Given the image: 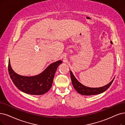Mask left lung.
Listing matches in <instances>:
<instances>
[{
    "label": "left lung",
    "mask_w": 125,
    "mask_h": 125,
    "mask_svg": "<svg viewBox=\"0 0 125 125\" xmlns=\"http://www.w3.org/2000/svg\"><path fill=\"white\" fill-rule=\"evenodd\" d=\"M70 73L71 78L73 87L78 93L83 95H96L104 92L111 85L114 79V78L113 80H112V81L110 82V83H109L107 85L104 87L99 88H90L84 86L81 83H80L75 78V77L74 76L71 71H70Z\"/></svg>",
    "instance_id": "8db88e82"
}]
</instances>
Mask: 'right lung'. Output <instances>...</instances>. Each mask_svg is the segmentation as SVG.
Wrapping results in <instances>:
<instances>
[{"label": "right lung", "instance_id": "add662e5", "mask_svg": "<svg viewBox=\"0 0 125 125\" xmlns=\"http://www.w3.org/2000/svg\"><path fill=\"white\" fill-rule=\"evenodd\" d=\"M62 63V61H57L50 64L41 74L33 76H24L13 71L9 60L8 71L12 82L20 90L31 95H42L51 88L55 73Z\"/></svg>", "mask_w": 125, "mask_h": 125}]
</instances>
